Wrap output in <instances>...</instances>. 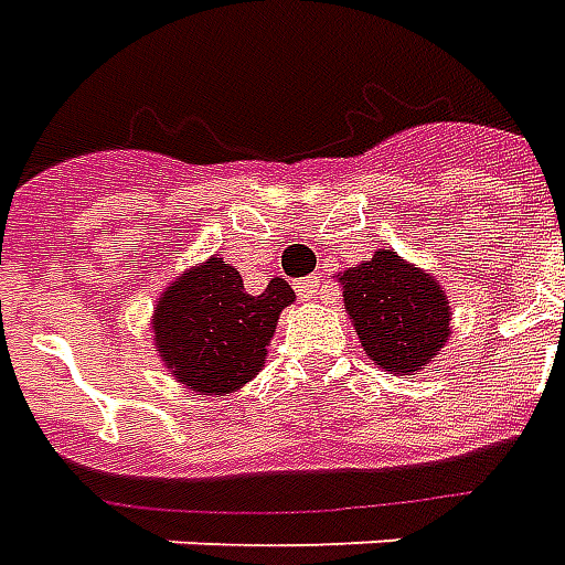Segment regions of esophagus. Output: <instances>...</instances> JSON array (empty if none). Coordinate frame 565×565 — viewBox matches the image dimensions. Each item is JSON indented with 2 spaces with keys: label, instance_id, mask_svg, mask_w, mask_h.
Wrapping results in <instances>:
<instances>
[{
  "label": "esophagus",
  "instance_id": "34e87169",
  "mask_svg": "<svg viewBox=\"0 0 565 565\" xmlns=\"http://www.w3.org/2000/svg\"><path fill=\"white\" fill-rule=\"evenodd\" d=\"M320 290H323V278H320V275H311V278H305V281L299 284V296H302V299H317Z\"/></svg>",
  "mask_w": 565,
  "mask_h": 565
}]
</instances>
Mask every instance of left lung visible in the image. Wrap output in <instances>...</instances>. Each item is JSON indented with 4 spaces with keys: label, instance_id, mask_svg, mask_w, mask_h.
<instances>
[{
    "label": "left lung",
    "instance_id": "8db88e82",
    "mask_svg": "<svg viewBox=\"0 0 565 565\" xmlns=\"http://www.w3.org/2000/svg\"><path fill=\"white\" fill-rule=\"evenodd\" d=\"M341 281L359 341L380 367L413 374L440 353L449 338V299L425 271L395 250H374Z\"/></svg>",
    "mask_w": 565,
    "mask_h": 565
}]
</instances>
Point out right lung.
Instances as JSON below:
<instances>
[{"instance_id":"add662e5","label":"right lung","mask_w":565,"mask_h":565,"mask_svg":"<svg viewBox=\"0 0 565 565\" xmlns=\"http://www.w3.org/2000/svg\"><path fill=\"white\" fill-rule=\"evenodd\" d=\"M294 299L284 278H271L263 294L250 296L239 271L212 257L161 296L154 347L191 392L224 395L260 371L278 315Z\"/></svg>"}]
</instances>
